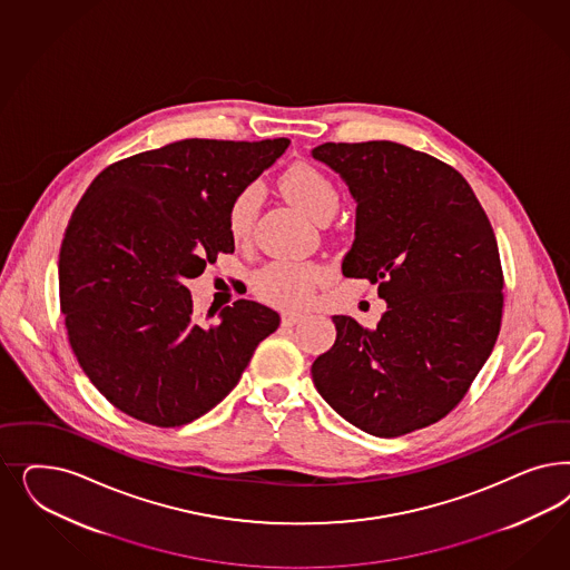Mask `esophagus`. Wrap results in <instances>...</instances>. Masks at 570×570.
<instances>
[{"label":"esophagus","instance_id":"1","mask_svg":"<svg viewBox=\"0 0 570 570\" xmlns=\"http://www.w3.org/2000/svg\"><path fill=\"white\" fill-rule=\"evenodd\" d=\"M304 321V314L302 313H283L281 314V323L283 327H295L297 323Z\"/></svg>","mask_w":570,"mask_h":570}]
</instances>
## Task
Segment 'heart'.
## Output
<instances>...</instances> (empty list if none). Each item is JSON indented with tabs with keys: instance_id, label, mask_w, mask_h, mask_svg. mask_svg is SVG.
I'll return each mask as SVG.
<instances>
[{
	"instance_id": "heart-1",
	"label": "heart",
	"mask_w": 570,
	"mask_h": 570,
	"mask_svg": "<svg viewBox=\"0 0 570 570\" xmlns=\"http://www.w3.org/2000/svg\"><path fill=\"white\" fill-rule=\"evenodd\" d=\"M281 188L289 202L316 222L325 216H333L340 203L335 184L331 183L318 167L304 161L295 164L283 174ZM259 197H262L259 186L249 184L230 203L226 224L233 239H243L249 235L256 220ZM323 278H325V271L313 262L276 257L266 262L254 273V289L262 299L271 304L302 306L311 299L314 287Z\"/></svg>"
}]
</instances>
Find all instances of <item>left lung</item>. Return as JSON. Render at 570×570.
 <instances>
[{"label": "left lung", "mask_w": 570, "mask_h": 570, "mask_svg": "<svg viewBox=\"0 0 570 570\" xmlns=\"http://www.w3.org/2000/svg\"><path fill=\"white\" fill-rule=\"evenodd\" d=\"M356 202L350 278L387 302L375 330L333 316L313 363L318 394L363 432L394 439L453 411L495 346L503 273L495 233L458 169L390 140L313 148Z\"/></svg>", "instance_id": "left-lung-1"}]
</instances>
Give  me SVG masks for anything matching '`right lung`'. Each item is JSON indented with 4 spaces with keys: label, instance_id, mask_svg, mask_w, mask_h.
I'll return each instance as SVG.
<instances>
[{
    "label": "right lung",
    "instance_id": "1",
    "mask_svg": "<svg viewBox=\"0 0 570 570\" xmlns=\"http://www.w3.org/2000/svg\"><path fill=\"white\" fill-rule=\"evenodd\" d=\"M287 147L188 138L102 169L77 203L60 245V311L77 363L129 417L157 428L202 417L278 327L252 299L203 323L184 283L235 252L230 203Z\"/></svg>",
    "mask_w": 570,
    "mask_h": 570
}]
</instances>
